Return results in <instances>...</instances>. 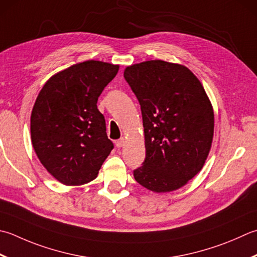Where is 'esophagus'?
<instances>
[{
    "mask_svg": "<svg viewBox=\"0 0 257 257\" xmlns=\"http://www.w3.org/2000/svg\"><path fill=\"white\" fill-rule=\"evenodd\" d=\"M124 143H125V139L124 138H120L119 140H117V142H115V146H117L118 148H121L122 146H124Z\"/></svg>",
    "mask_w": 257,
    "mask_h": 257,
    "instance_id": "obj_1",
    "label": "esophagus"
}]
</instances>
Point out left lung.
<instances>
[{"label": "left lung", "mask_w": 257, "mask_h": 257, "mask_svg": "<svg viewBox=\"0 0 257 257\" xmlns=\"http://www.w3.org/2000/svg\"><path fill=\"white\" fill-rule=\"evenodd\" d=\"M123 77L143 114L146 158L136 182L155 193L183 187L212 147L214 111L204 87L185 65L163 60L130 65Z\"/></svg>", "instance_id": "obj_1"}]
</instances>
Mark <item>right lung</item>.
Instances as JSON below:
<instances>
[{
    "label": "right lung",
    "instance_id": "right-lung-1",
    "mask_svg": "<svg viewBox=\"0 0 257 257\" xmlns=\"http://www.w3.org/2000/svg\"><path fill=\"white\" fill-rule=\"evenodd\" d=\"M119 65L89 60L52 75L31 113V140L40 162L60 183L91 182L113 149L97 101Z\"/></svg>",
    "mask_w": 257,
    "mask_h": 257
}]
</instances>
